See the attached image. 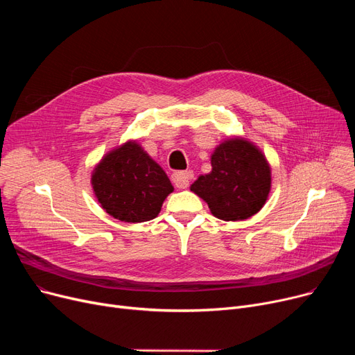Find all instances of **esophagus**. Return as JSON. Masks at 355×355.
Instances as JSON below:
<instances>
[{
  "label": "esophagus",
  "instance_id": "obj_1",
  "mask_svg": "<svg viewBox=\"0 0 355 355\" xmlns=\"http://www.w3.org/2000/svg\"><path fill=\"white\" fill-rule=\"evenodd\" d=\"M193 177L194 174L191 171H178V173H174L171 178L178 189H187Z\"/></svg>",
  "mask_w": 355,
  "mask_h": 355
}]
</instances>
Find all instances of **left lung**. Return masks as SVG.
<instances>
[{"label":"left lung","mask_w":355,"mask_h":355,"mask_svg":"<svg viewBox=\"0 0 355 355\" xmlns=\"http://www.w3.org/2000/svg\"><path fill=\"white\" fill-rule=\"evenodd\" d=\"M270 166L260 149L243 138L221 142L211 155V171L190 190L220 220L237 221L256 214L270 191Z\"/></svg>","instance_id":"left-lung-1"}]
</instances>
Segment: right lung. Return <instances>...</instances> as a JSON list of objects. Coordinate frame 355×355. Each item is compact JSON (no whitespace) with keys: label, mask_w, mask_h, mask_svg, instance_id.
<instances>
[{"label":"right lung","mask_w":355,"mask_h":355,"mask_svg":"<svg viewBox=\"0 0 355 355\" xmlns=\"http://www.w3.org/2000/svg\"><path fill=\"white\" fill-rule=\"evenodd\" d=\"M92 187L102 209L126 223L155 218L166 196L174 191L162 168L135 141L102 158L92 174Z\"/></svg>","instance_id":"add662e5"}]
</instances>
